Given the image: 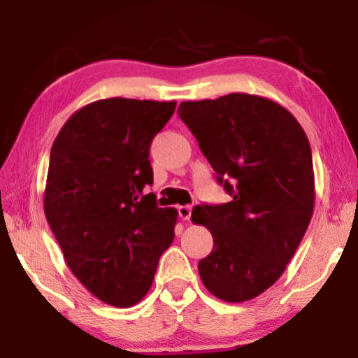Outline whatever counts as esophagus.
I'll return each mask as SVG.
<instances>
[{
    "label": "esophagus",
    "mask_w": 358,
    "mask_h": 358,
    "mask_svg": "<svg viewBox=\"0 0 358 358\" xmlns=\"http://www.w3.org/2000/svg\"><path fill=\"white\" fill-rule=\"evenodd\" d=\"M178 217L182 220H188L192 217V207L190 205H180L178 207Z\"/></svg>",
    "instance_id": "34e87169"
}]
</instances>
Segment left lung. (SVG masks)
Segmentation results:
<instances>
[{
    "mask_svg": "<svg viewBox=\"0 0 358 358\" xmlns=\"http://www.w3.org/2000/svg\"><path fill=\"white\" fill-rule=\"evenodd\" d=\"M178 116L232 196L192 212L213 237L212 252L199 262L200 278L213 296L248 301L281 278L310 225V141L289 110L250 94L182 102Z\"/></svg>",
    "mask_w": 358,
    "mask_h": 358,
    "instance_id": "1",
    "label": "left lung"
}]
</instances>
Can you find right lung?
<instances>
[{
    "instance_id": "obj_1",
    "label": "right lung",
    "mask_w": 358,
    "mask_h": 358,
    "mask_svg": "<svg viewBox=\"0 0 358 358\" xmlns=\"http://www.w3.org/2000/svg\"><path fill=\"white\" fill-rule=\"evenodd\" d=\"M176 102L102 99L72 114L53 141L43 208L67 266L110 306L141 301L175 237L176 210L153 193L151 141Z\"/></svg>"
}]
</instances>
